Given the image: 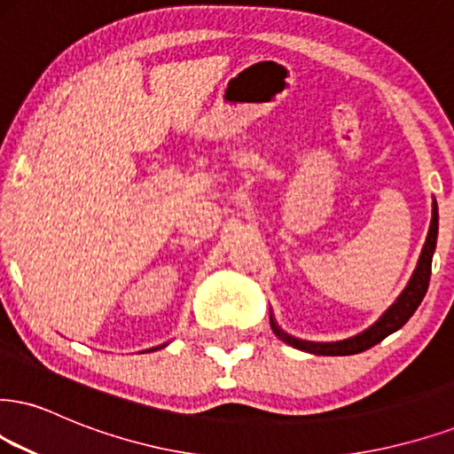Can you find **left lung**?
<instances>
[{
  "instance_id": "left-lung-1",
  "label": "left lung",
  "mask_w": 454,
  "mask_h": 454,
  "mask_svg": "<svg viewBox=\"0 0 454 454\" xmlns=\"http://www.w3.org/2000/svg\"><path fill=\"white\" fill-rule=\"evenodd\" d=\"M435 239H438V204L434 201V212H432V225H429L427 239H425L421 259H419V265L415 273H412L411 282L404 288V293L398 296L394 305L389 307L387 311L379 317V322H374L371 328L364 330L357 337L337 340V343H311V340H299L294 337H288L286 333H282L276 326V322L271 320V328L276 333L278 339H282L284 343L296 347L301 351H309V354L316 356H354L360 354V351L371 349L372 345L381 343L385 337H389L391 333L404 326L408 317L417 311V307L421 305L425 293H427L429 286V276H432V259L435 250Z\"/></svg>"
}]
</instances>
